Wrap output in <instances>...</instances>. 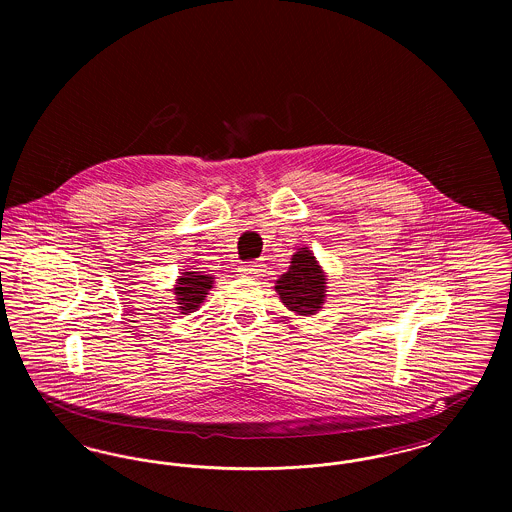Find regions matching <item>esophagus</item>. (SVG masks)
Instances as JSON below:
<instances>
[{
    "mask_svg": "<svg viewBox=\"0 0 512 512\" xmlns=\"http://www.w3.org/2000/svg\"><path fill=\"white\" fill-rule=\"evenodd\" d=\"M240 272L245 274V276H261L263 265L261 263H249V265H244V267L240 268Z\"/></svg>",
    "mask_w": 512,
    "mask_h": 512,
    "instance_id": "esophagus-1",
    "label": "esophagus"
}]
</instances>
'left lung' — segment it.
<instances>
[{
    "mask_svg": "<svg viewBox=\"0 0 512 512\" xmlns=\"http://www.w3.org/2000/svg\"><path fill=\"white\" fill-rule=\"evenodd\" d=\"M274 290L282 303L297 315L309 317L322 309L326 297V276L309 247L295 251L292 265L276 280Z\"/></svg>",
    "mask_w": 512,
    "mask_h": 512,
    "instance_id": "8db88e82",
    "label": "left lung"
}]
</instances>
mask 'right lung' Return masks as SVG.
<instances>
[{
	"mask_svg": "<svg viewBox=\"0 0 512 512\" xmlns=\"http://www.w3.org/2000/svg\"><path fill=\"white\" fill-rule=\"evenodd\" d=\"M211 288H213V276L201 274V272H182L174 288L180 313L188 315L197 311Z\"/></svg>",
	"mask_w": 512,
	"mask_h": 512,
	"instance_id": "1",
	"label": "right lung"
}]
</instances>
